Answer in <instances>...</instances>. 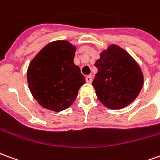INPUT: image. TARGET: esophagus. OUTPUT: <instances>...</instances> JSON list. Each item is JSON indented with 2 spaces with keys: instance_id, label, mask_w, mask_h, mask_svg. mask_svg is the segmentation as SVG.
<instances>
[{
  "instance_id": "obj_1",
  "label": "esophagus",
  "mask_w": 160,
  "mask_h": 160,
  "mask_svg": "<svg viewBox=\"0 0 160 160\" xmlns=\"http://www.w3.org/2000/svg\"><path fill=\"white\" fill-rule=\"evenodd\" d=\"M85 79H86V82H87L88 83H91L92 81H93V78H92V76H87V77L85 78Z\"/></svg>"
}]
</instances>
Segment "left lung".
Masks as SVG:
<instances>
[{"label":"left lung","mask_w":160,"mask_h":160,"mask_svg":"<svg viewBox=\"0 0 160 160\" xmlns=\"http://www.w3.org/2000/svg\"><path fill=\"white\" fill-rule=\"evenodd\" d=\"M94 66L98 69L92 85L102 104L121 109L135 101L143 85L139 66L125 50L111 45L101 53Z\"/></svg>","instance_id":"1"}]
</instances>
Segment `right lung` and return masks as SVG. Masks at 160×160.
Here are the masks:
<instances>
[{
	"mask_svg": "<svg viewBox=\"0 0 160 160\" xmlns=\"http://www.w3.org/2000/svg\"><path fill=\"white\" fill-rule=\"evenodd\" d=\"M75 52V47L67 41H55L44 47L30 63L29 88L44 108L54 112L68 108L86 82L79 66L73 62Z\"/></svg>",
	"mask_w": 160,
	"mask_h": 160,
	"instance_id": "1",
	"label": "right lung"
}]
</instances>
